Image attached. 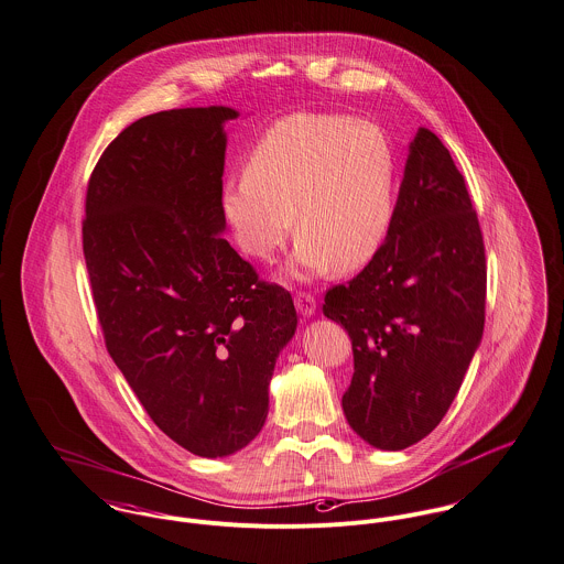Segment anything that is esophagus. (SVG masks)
I'll list each match as a JSON object with an SVG mask.
<instances>
[{
	"instance_id": "obj_1",
	"label": "esophagus",
	"mask_w": 564,
	"mask_h": 564,
	"mask_svg": "<svg viewBox=\"0 0 564 564\" xmlns=\"http://www.w3.org/2000/svg\"><path fill=\"white\" fill-rule=\"evenodd\" d=\"M294 305H296L299 314H301V316H305V318H310V316H314V314H316V299H314L312 294H305V292L296 294Z\"/></svg>"
}]
</instances>
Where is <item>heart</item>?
<instances>
[{"mask_svg": "<svg viewBox=\"0 0 564 564\" xmlns=\"http://www.w3.org/2000/svg\"><path fill=\"white\" fill-rule=\"evenodd\" d=\"M398 164L369 120L292 113L252 149L246 171L221 182L219 208L237 246L270 261L296 230L299 276L354 272L382 248L395 215Z\"/></svg>", "mask_w": 564, "mask_h": 564, "instance_id": "b5f03b06", "label": "heart"}]
</instances>
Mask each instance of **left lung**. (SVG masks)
Listing matches in <instances>:
<instances>
[{"label": "left lung", "instance_id": "8db88e82", "mask_svg": "<svg viewBox=\"0 0 564 564\" xmlns=\"http://www.w3.org/2000/svg\"><path fill=\"white\" fill-rule=\"evenodd\" d=\"M486 279L464 175L444 142L420 127L382 248L323 305L351 338L343 411L369 446L404 451L442 422L484 338Z\"/></svg>", "mask_w": 564, "mask_h": 564}]
</instances>
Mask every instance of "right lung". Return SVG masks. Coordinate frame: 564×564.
Listing matches in <instances>:
<instances>
[{
    "instance_id": "1",
    "label": "right lung",
    "mask_w": 564,
    "mask_h": 564,
    "mask_svg": "<svg viewBox=\"0 0 564 564\" xmlns=\"http://www.w3.org/2000/svg\"><path fill=\"white\" fill-rule=\"evenodd\" d=\"M232 107L144 116L100 155L85 199L83 252L105 345L175 444L197 457L246 448L296 332L288 290L221 237L219 191Z\"/></svg>"
}]
</instances>
